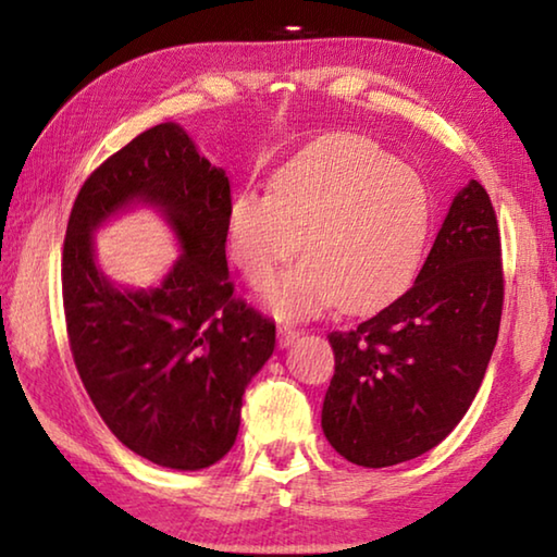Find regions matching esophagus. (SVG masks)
I'll return each instance as SVG.
<instances>
[{
  "label": "esophagus",
  "mask_w": 557,
  "mask_h": 557,
  "mask_svg": "<svg viewBox=\"0 0 557 557\" xmlns=\"http://www.w3.org/2000/svg\"><path fill=\"white\" fill-rule=\"evenodd\" d=\"M299 338V329L295 324H280L277 326V344L280 348L292 346Z\"/></svg>",
  "instance_id": "obj_1"
}]
</instances>
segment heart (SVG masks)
I'll list each match as a JSON object with an SVG mask.
<instances>
[{
  "instance_id": "b5f03b06",
  "label": "heart",
  "mask_w": 557,
  "mask_h": 557,
  "mask_svg": "<svg viewBox=\"0 0 557 557\" xmlns=\"http://www.w3.org/2000/svg\"><path fill=\"white\" fill-rule=\"evenodd\" d=\"M430 191L414 169L358 135H334L277 172L272 194L243 191L228 209L235 265L252 287L275 277L305 238V258L268 292L280 317H314L342 301L366 312L418 270L430 231Z\"/></svg>"
}]
</instances>
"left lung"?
Returning a JSON list of instances; mask_svg holds the SVG:
<instances>
[{"instance_id": "obj_1", "label": "left lung", "mask_w": 557, "mask_h": 557, "mask_svg": "<svg viewBox=\"0 0 557 557\" xmlns=\"http://www.w3.org/2000/svg\"><path fill=\"white\" fill-rule=\"evenodd\" d=\"M502 309V235L486 188L471 178L412 287L375 317L329 334L336 363L322 428L332 447L373 469L437 447L484 381Z\"/></svg>"}]
</instances>
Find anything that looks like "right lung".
I'll return each mask as SVG.
<instances>
[{"label": "right lung", "mask_w": 557, "mask_h": 557, "mask_svg": "<svg viewBox=\"0 0 557 557\" xmlns=\"http://www.w3.org/2000/svg\"><path fill=\"white\" fill-rule=\"evenodd\" d=\"M162 208L185 252L154 290H115L91 231L125 205ZM231 184L164 122L108 157L81 186L63 240V314L75 369L122 445L196 471L228 455L250 383L275 351V322L233 295L225 262Z\"/></svg>", "instance_id": "obj_1"}]
</instances>
